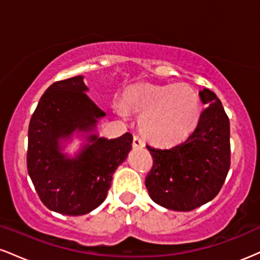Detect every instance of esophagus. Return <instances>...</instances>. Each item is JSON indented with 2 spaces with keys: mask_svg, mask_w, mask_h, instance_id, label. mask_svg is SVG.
I'll return each mask as SVG.
<instances>
[{
  "mask_svg": "<svg viewBox=\"0 0 260 260\" xmlns=\"http://www.w3.org/2000/svg\"><path fill=\"white\" fill-rule=\"evenodd\" d=\"M133 147L140 149V148H144L145 144H144V142H143V140L140 139L138 136H134V138H133Z\"/></svg>",
  "mask_w": 260,
  "mask_h": 260,
  "instance_id": "1",
  "label": "esophagus"
}]
</instances>
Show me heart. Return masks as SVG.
<instances>
[{
    "mask_svg": "<svg viewBox=\"0 0 260 260\" xmlns=\"http://www.w3.org/2000/svg\"><path fill=\"white\" fill-rule=\"evenodd\" d=\"M127 111L140 116V129L160 145L177 144L190 136L202 116L201 98L184 84H134L124 91L118 115Z\"/></svg>",
    "mask_w": 260,
    "mask_h": 260,
    "instance_id": "b5f03b06",
    "label": "heart"
}]
</instances>
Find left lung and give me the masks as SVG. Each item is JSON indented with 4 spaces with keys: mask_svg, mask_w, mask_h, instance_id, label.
Wrapping results in <instances>:
<instances>
[{
    "mask_svg": "<svg viewBox=\"0 0 260 260\" xmlns=\"http://www.w3.org/2000/svg\"><path fill=\"white\" fill-rule=\"evenodd\" d=\"M208 107L186 142L172 148L147 145L154 165L145 178L150 198L175 211H190L213 201L230 169V121L214 91H199Z\"/></svg>",
    "mask_w": 260,
    "mask_h": 260,
    "instance_id": "left-lung-1",
    "label": "left lung"
}]
</instances>
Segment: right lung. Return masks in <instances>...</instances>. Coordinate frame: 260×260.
<instances>
[{"mask_svg": "<svg viewBox=\"0 0 260 260\" xmlns=\"http://www.w3.org/2000/svg\"><path fill=\"white\" fill-rule=\"evenodd\" d=\"M84 77L59 80L46 89L28 131V174L41 202L62 215L90 213L105 201L112 175L132 149L131 133L100 137L106 113L89 99ZM81 140L73 154L69 145Z\"/></svg>", "mask_w": 260, "mask_h": 260, "instance_id": "right-lung-1", "label": "right lung"}]
</instances>
